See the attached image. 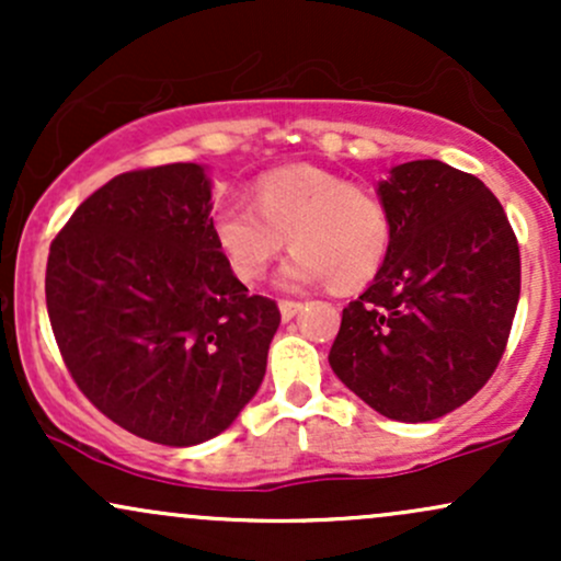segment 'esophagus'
Masks as SVG:
<instances>
[{"mask_svg": "<svg viewBox=\"0 0 561 561\" xmlns=\"http://www.w3.org/2000/svg\"><path fill=\"white\" fill-rule=\"evenodd\" d=\"M300 311H302V302H300V300H279V313H282V321L295 319V317H298Z\"/></svg>", "mask_w": 561, "mask_h": 561, "instance_id": "obj_1", "label": "esophagus"}]
</instances>
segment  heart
Wrapping results in <instances>:
<instances>
[{
  "instance_id": "1",
  "label": "heart",
  "mask_w": 561,
  "mask_h": 561,
  "mask_svg": "<svg viewBox=\"0 0 561 561\" xmlns=\"http://www.w3.org/2000/svg\"><path fill=\"white\" fill-rule=\"evenodd\" d=\"M253 205L227 203L214 216V237L240 282H259L289 248L279 285L302 289L330 282L337 293L364 287L388 259L392 224L377 192L317 165L263 173Z\"/></svg>"
}]
</instances>
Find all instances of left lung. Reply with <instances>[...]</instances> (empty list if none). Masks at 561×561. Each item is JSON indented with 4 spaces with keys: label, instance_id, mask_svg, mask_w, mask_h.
Segmentation results:
<instances>
[{
    "label": "left lung",
    "instance_id": "left-lung-1",
    "mask_svg": "<svg viewBox=\"0 0 561 561\" xmlns=\"http://www.w3.org/2000/svg\"><path fill=\"white\" fill-rule=\"evenodd\" d=\"M377 195L392 224L375 282L343 308L332 371L396 422H433L491 379L519 300V248L501 203L440 160L396 165Z\"/></svg>",
    "mask_w": 561,
    "mask_h": 561
}]
</instances>
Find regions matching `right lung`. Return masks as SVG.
<instances>
[{"mask_svg":"<svg viewBox=\"0 0 561 561\" xmlns=\"http://www.w3.org/2000/svg\"><path fill=\"white\" fill-rule=\"evenodd\" d=\"M197 163L121 173L49 244L47 311L70 377L107 420L197 446L266 375L279 308L250 295L214 237Z\"/></svg>","mask_w":561,"mask_h":561,"instance_id":"add662e5","label":"right lung"}]
</instances>
